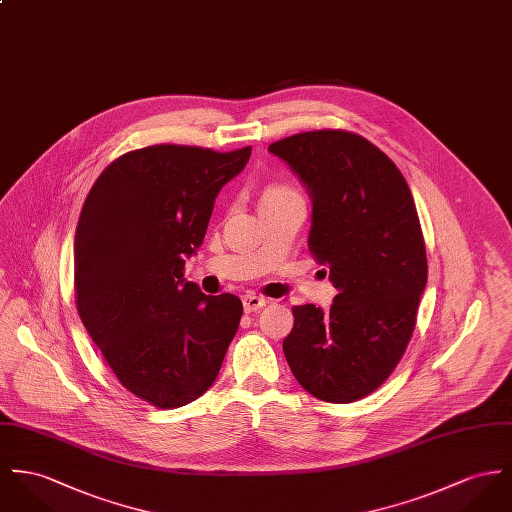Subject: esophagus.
<instances>
[{"label": "esophagus", "instance_id": "esophagus-1", "mask_svg": "<svg viewBox=\"0 0 512 512\" xmlns=\"http://www.w3.org/2000/svg\"><path fill=\"white\" fill-rule=\"evenodd\" d=\"M241 300H243V308H245L247 314L261 310V308L267 306V302H269V300H265L263 296H257V294H245Z\"/></svg>", "mask_w": 512, "mask_h": 512}]
</instances>
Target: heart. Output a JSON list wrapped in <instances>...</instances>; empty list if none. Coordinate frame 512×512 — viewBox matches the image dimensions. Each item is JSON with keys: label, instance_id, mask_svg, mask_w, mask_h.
<instances>
[{"label": "heart", "instance_id": "heart-1", "mask_svg": "<svg viewBox=\"0 0 512 512\" xmlns=\"http://www.w3.org/2000/svg\"><path fill=\"white\" fill-rule=\"evenodd\" d=\"M300 197L296 193V189H292L290 185H284V183H273L265 189L263 198H261V204L265 202H275V200H282V198Z\"/></svg>", "mask_w": 512, "mask_h": 512}]
</instances>
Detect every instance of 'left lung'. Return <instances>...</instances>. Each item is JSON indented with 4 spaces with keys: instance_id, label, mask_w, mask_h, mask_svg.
Masks as SVG:
<instances>
[{
    "instance_id": "obj_1",
    "label": "left lung",
    "mask_w": 512,
    "mask_h": 512,
    "mask_svg": "<svg viewBox=\"0 0 512 512\" xmlns=\"http://www.w3.org/2000/svg\"><path fill=\"white\" fill-rule=\"evenodd\" d=\"M269 152L308 185V247L337 288L329 312L292 308L284 356L306 392L351 403L390 378L417 323L429 265L415 200L394 161L349 130L300 132Z\"/></svg>"
}]
</instances>
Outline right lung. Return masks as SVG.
<instances>
[{"mask_svg":"<svg viewBox=\"0 0 512 512\" xmlns=\"http://www.w3.org/2000/svg\"><path fill=\"white\" fill-rule=\"evenodd\" d=\"M234 152L156 144L122 154L93 183L74 241L76 306L130 394L159 409L187 405L216 380L243 304L187 282L214 198L245 167Z\"/></svg>","mask_w":512,"mask_h":512,"instance_id":"obj_1","label":"right lung"}]
</instances>
